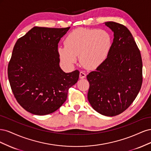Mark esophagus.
<instances>
[{"label": "esophagus", "mask_w": 151, "mask_h": 151, "mask_svg": "<svg viewBox=\"0 0 151 151\" xmlns=\"http://www.w3.org/2000/svg\"><path fill=\"white\" fill-rule=\"evenodd\" d=\"M86 76V74H85V73H84V72H83V71L80 72V74H79V77H80L81 79H84V78H85Z\"/></svg>", "instance_id": "1"}]
</instances>
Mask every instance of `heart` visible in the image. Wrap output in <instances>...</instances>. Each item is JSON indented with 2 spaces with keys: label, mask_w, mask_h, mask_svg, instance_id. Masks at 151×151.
I'll return each instance as SVG.
<instances>
[{
  "label": "heart",
  "mask_w": 151,
  "mask_h": 151,
  "mask_svg": "<svg viewBox=\"0 0 151 151\" xmlns=\"http://www.w3.org/2000/svg\"><path fill=\"white\" fill-rule=\"evenodd\" d=\"M111 45V36L106 30L78 28L67 35L65 46L59 47L58 51L68 65L74 64L79 55L82 65L96 68L106 60Z\"/></svg>",
  "instance_id": "b5f03b06"
}]
</instances>
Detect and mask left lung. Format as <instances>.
<instances>
[{"mask_svg": "<svg viewBox=\"0 0 151 151\" xmlns=\"http://www.w3.org/2000/svg\"><path fill=\"white\" fill-rule=\"evenodd\" d=\"M114 33L106 60L87 76L88 99L94 110L108 116L119 115L136 98L142 84V60L130 31L115 22H105Z\"/></svg>", "mask_w": 151, "mask_h": 151, "instance_id": "1", "label": "left lung"}]
</instances>
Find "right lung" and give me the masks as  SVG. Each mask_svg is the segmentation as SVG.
Here are the masks:
<instances>
[{"label":"right lung","mask_w":151,"mask_h":151,"mask_svg":"<svg viewBox=\"0 0 151 151\" xmlns=\"http://www.w3.org/2000/svg\"><path fill=\"white\" fill-rule=\"evenodd\" d=\"M70 27L35 26L17 40L7 74L17 101L27 111L45 115L60 108L79 71L63 72L59 66L58 44Z\"/></svg>","instance_id":"obj_1"}]
</instances>
